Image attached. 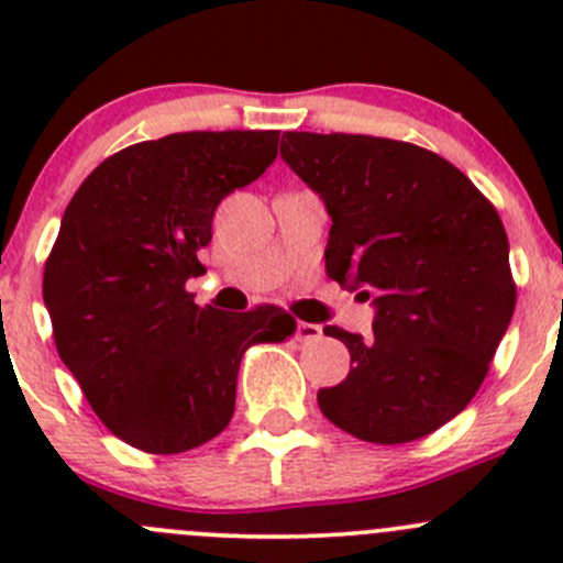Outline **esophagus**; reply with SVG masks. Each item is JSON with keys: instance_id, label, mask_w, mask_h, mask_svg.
I'll use <instances>...</instances> for the list:
<instances>
[{"instance_id": "esophagus-1", "label": "esophagus", "mask_w": 563, "mask_h": 563, "mask_svg": "<svg viewBox=\"0 0 563 563\" xmlns=\"http://www.w3.org/2000/svg\"><path fill=\"white\" fill-rule=\"evenodd\" d=\"M323 329L318 327V323H308V321H299L297 329H294V338L299 340V343H313V340H321Z\"/></svg>"}]
</instances>
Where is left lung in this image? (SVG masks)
Instances as JSON below:
<instances>
[{"label": "left lung", "mask_w": 563, "mask_h": 563, "mask_svg": "<svg viewBox=\"0 0 563 563\" xmlns=\"http://www.w3.org/2000/svg\"><path fill=\"white\" fill-rule=\"evenodd\" d=\"M280 157L327 207V275L371 299L373 334L327 327L351 371L318 389L345 433L406 444L457 417L515 313L509 240L452 163L406 141L283 133Z\"/></svg>", "instance_id": "left-lung-1"}]
</instances>
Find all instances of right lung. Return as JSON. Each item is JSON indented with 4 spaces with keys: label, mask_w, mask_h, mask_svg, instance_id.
<instances>
[{
    "label": "right lung",
    "mask_w": 563,
    "mask_h": 563,
    "mask_svg": "<svg viewBox=\"0 0 563 563\" xmlns=\"http://www.w3.org/2000/svg\"><path fill=\"white\" fill-rule=\"evenodd\" d=\"M280 130L174 133L100 163L62 218L43 275L56 351L103 424L135 450L176 455L223 433L253 343H280L275 305L223 313L185 291L203 275L212 214L277 157Z\"/></svg>",
    "instance_id": "add662e5"
}]
</instances>
